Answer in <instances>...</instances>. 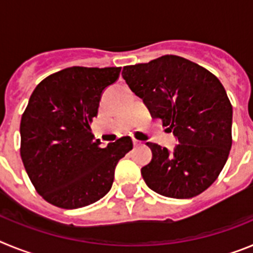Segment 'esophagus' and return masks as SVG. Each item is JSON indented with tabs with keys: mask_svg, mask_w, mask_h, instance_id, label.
Listing matches in <instances>:
<instances>
[{
	"mask_svg": "<svg viewBox=\"0 0 253 253\" xmlns=\"http://www.w3.org/2000/svg\"><path fill=\"white\" fill-rule=\"evenodd\" d=\"M133 146H134V147H138V146H140V142H139V140H137V139H133Z\"/></svg>",
	"mask_w": 253,
	"mask_h": 253,
	"instance_id": "obj_1",
	"label": "esophagus"
}]
</instances>
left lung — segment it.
Segmentation results:
<instances>
[{"label": "left lung", "mask_w": 253, "mask_h": 253, "mask_svg": "<svg viewBox=\"0 0 253 253\" xmlns=\"http://www.w3.org/2000/svg\"><path fill=\"white\" fill-rule=\"evenodd\" d=\"M122 76L178 142L172 152L147 143L152 160L140 169L147 186L173 199L202 194L216 180L232 147L233 111L223 84L177 55L126 66Z\"/></svg>", "instance_id": "1"}]
</instances>
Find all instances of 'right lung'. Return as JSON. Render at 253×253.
Wrapping results in <instances>:
<instances>
[{
  "mask_svg": "<svg viewBox=\"0 0 253 253\" xmlns=\"http://www.w3.org/2000/svg\"><path fill=\"white\" fill-rule=\"evenodd\" d=\"M120 67H69L35 87L20 124L21 160L38 194L63 209L86 207L111 189L115 167L133 148L123 137L101 148L90 123Z\"/></svg>",
  "mask_w": 253,
  "mask_h": 253,
  "instance_id": "add662e5",
  "label": "right lung"
}]
</instances>
